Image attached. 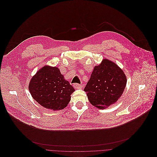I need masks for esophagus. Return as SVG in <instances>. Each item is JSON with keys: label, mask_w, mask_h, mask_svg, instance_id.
Returning <instances> with one entry per match:
<instances>
[{"label": "esophagus", "mask_w": 157, "mask_h": 157, "mask_svg": "<svg viewBox=\"0 0 157 157\" xmlns=\"http://www.w3.org/2000/svg\"><path fill=\"white\" fill-rule=\"evenodd\" d=\"M73 86H74V87L75 88H81L82 87V86L80 84L77 83H74V84H73Z\"/></svg>", "instance_id": "esophagus-1"}]
</instances>
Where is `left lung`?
<instances>
[{"mask_svg":"<svg viewBox=\"0 0 157 157\" xmlns=\"http://www.w3.org/2000/svg\"><path fill=\"white\" fill-rule=\"evenodd\" d=\"M126 83L127 78L122 70L105 59L94 67L84 91L92 105L105 109L118 100Z\"/></svg>","mask_w":157,"mask_h":157,"instance_id":"1","label":"left lung"}]
</instances>
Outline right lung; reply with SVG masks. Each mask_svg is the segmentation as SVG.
<instances>
[{
    "mask_svg": "<svg viewBox=\"0 0 157 157\" xmlns=\"http://www.w3.org/2000/svg\"><path fill=\"white\" fill-rule=\"evenodd\" d=\"M29 90L32 97L47 109L60 110L66 108L75 91L58 68L45 66L31 78Z\"/></svg>",
    "mask_w": 157,
    "mask_h": 157,
    "instance_id": "add662e5",
    "label": "right lung"
}]
</instances>
